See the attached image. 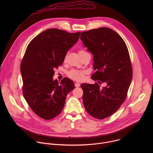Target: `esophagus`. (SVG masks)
Instances as JSON below:
<instances>
[{"mask_svg": "<svg viewBox=\"0 0 153 153\" xmlns=\"http://www.w3.org/2000/svg\"><path fill=\"white\" fill-rule=\"evenodd\" d=\"M74 85H75V86H76V87H79L80 85L79 83H75Z\"/></svg>", "mask_w": 153, "mask_h": 153, "instance_id": "esophagus-1", "label": "esophagus"}]
</instances>
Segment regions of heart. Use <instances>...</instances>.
Returning a JSON list of instances; mask_svg holds the SVG:
<instances>
[{"mask_svg":"<svg viewBox=\"0 0 153 153\" xmlns=\"http://www.w3.org/2000/svg\"><path fill=\"white\" fill-rule=\"evenodd\" d=\"M86 53L84 50H80L79 51V54L80 55ZM85 74V71H79V70H73L68 73V76L70 78L76 80V81H82L84 79V75Z\"/></svg>","mask_w":153,"mask_h":153,"instance_id":"1","label":"heart"}]
</instances>
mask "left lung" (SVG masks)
Listing matches in <instances>:
<instances>
[{
  "label": "left lung",
  "mask_w": 153,
  "mask_h": 153,
  "mask_svg": "<svg viewBox=\"0 0 153 153\" xmlns=\"http://www.w3.org/2000/svg\"><path fill=\"white\" fill-rule=\"evenodd\" d=\"M80 40L93 55L96 72L91 79L106 85L82 83L83 105L91 116L103 119L116 112L126 97L133 77L128 50L120 35L106 27L82 32Z\"/></svg>",
  "instance_id": "left-lung-1"
}]
</instances>
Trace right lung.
Returning a JSON list of instances; mask_svg holds the SVG:
<instances>
[{"label":"right lung","instance_id":"add662e5","mask_svg":"<svg viewBox=\"0 0 153 153\" xmlns=\"http://www.w3.org/2000/svg\"><path fill=\"white\" fill-rule=\"evenodd\" d=\"M80 34L48 29L35 37L27 48L20 65L23 95L34 113L43 119L60 114L68 93L74 89V82L68 77L60 83L53 77Z\"/></svg>","mask_w":153,"mask_h":153}]
</instances>
